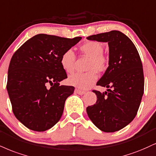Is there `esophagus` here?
<instances>
[{"instance_id":"esophagus-1","label":"esophagus","mask_w":156,"mask_h":156,"mask_svg":"<svg viewBox=\"0 0 156 156\" xmlns=\"http://www.w3.org/2000/svg\"><path fill=\"white\" fill-rule=\"evenodd\" d=\"M75 91H76V93L78 94H80V95H83L84 94L86 93V91H81V90H79V89H76L75 90Z\"/></svg>"}]
</instances>
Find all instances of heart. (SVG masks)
I'll return each mask as SVG.
<instances>
[{"instance_id": "heart-1", "label": "heart", "mask_w": 156, "mask_h": 156, "mask_svg": "<svg viewBox=\"0 0 156 156\" xmlns=\"http://www.w3.org/2000/svg\"><path fill=\"white\" fill-rule=\"evenodd\" d=\"M80 51L90 58L87 66L89 71L83 73H76L70 76L67 82L71 86L80 89H87L91 87L98 78L97 72H105L108 67V59L103 54L104 46L96 41L86 42L80 46ZM76 55L72 49H67L62 54L60 63L63 70L67 73H72L75 70Z\"/></svg>"}]
</instances>
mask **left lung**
<instances>
[{"label": "left lung", "mask_w": 156, "mask_h": 156, "mask_svg": "<svg viewBox=\"0 0 156 156\" xmlns=\"http://www.w3.org/2000/svg\"><path fill=\"white\" fill-rule=\"evenodd\" d=\"M86 38L108 44L109 66L97 85L110 88L103 93L94 90L96 104L87 107L86 112L101 131L117 132L133 121L141 103L144 83L141 59L132 41L120 31Z\"/></svg>", "instance_id": "obj_1"}]
</instances>
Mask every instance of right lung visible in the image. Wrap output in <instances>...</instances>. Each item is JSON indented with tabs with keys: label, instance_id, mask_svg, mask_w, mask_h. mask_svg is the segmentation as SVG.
I'll list each match as a JSON object with an SVG mask.
<instances>
[{
	"label": "right lung",
	"instance_id": "1",
	"mask_svg": "<svg viewBox=\"0 0 156 156\" xmlns=\"http://www.w3.org/2000/svg\"><path fill=\"white\" fill-rule=\"evenodd\" d=\"M81 38L38 34L12 56L6 89L15 117L27 128L44 132L61 119L65 100L75 88L59 85L67 78L60 59Z\"/></svg>",
	"mask_w": 156,
	"mask_h": 156
}]
</instances>
